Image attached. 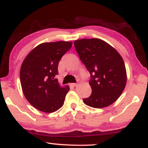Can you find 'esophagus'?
Here are the masks:
<instances>
[{
  "label": "esophagus",
  "instance_id": "1",
  "mask_svg": "<svg viewBox=\"0 0 148 148\" xmlns=\"http://www.w3.org/2000/svg\"><path fill=\"white\" fill-rule=\"evenodd\" d=\"M71 86H72V87H76V86H77V84H71Z\"/></svg>",
  "mask_w": 148,
  "mask_h": 148
}]
</instances>
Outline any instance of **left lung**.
<instances>
[{
	"instance_id": "obj_1",
	"label": "left lung",
	"mask_w": 148,
	"mask_h": 148,
	"mask_svg": "<svg viewBox=\"0 0 148 148\" xmlns=\"http://www.w3.org/2000/svg\"><path fill=\"white\" fill-rule=\"evenodd\" d=\"M80 59L90 72L91 95L84 99L92 108L108 106L120 97L127 83L125 62L112 46L98 38L74 42Z\"/></svg>"
}]
</instances>
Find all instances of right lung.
Segmentation results:
<instances>
[{
    "label": "right lung",
    "mask_w": 148,
    "mask_h": 148,
    "mask_svg": "<svg viewBox=\"0 0 148 148\" xmlns=\"http://www.w3.org/2000/svg\"><path fill=\"white\" fill-rule=\"evenodd\" d=\"M72 46V42H45L27 55L20 69V81L25 99L39 111L53 113L63 106L69 90L60 86L55 76L62 56Z\"/></svg>",
    "instance_id": "1"
}]
</instances>
